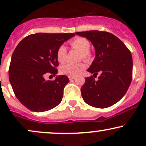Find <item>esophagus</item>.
<instances>
[{
	"instance_id": "obj_1",
	"label": "esophagus",
	"mask_w": 146,
	"mask_h": 146,
	"mask_svg": "<svg viewBox=\"0 0 146 146\" xmlns=\"http://www.w3.org/2000/svg\"><path fill=\"white\" fill-rule=\"evenodd\" d=\"M69 79L70 80H73V79H75V76H71V75H69Z\"/></svg>"
}]
</instances>
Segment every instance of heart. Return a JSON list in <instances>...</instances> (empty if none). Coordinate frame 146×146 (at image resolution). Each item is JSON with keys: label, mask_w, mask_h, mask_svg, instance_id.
Returning <instances> with one entry per match:
<instances>
[{"label": "heart", "mask_w": 146, "mask_h": 146, "mask_svg": "<svg viewBox=\"0 0 146 146\" xmlns=\"http://www.w3.org/2000/svg\"><path fill=\"white\" fill-rule=\"evenodd\" d=\"M71 46L79 52H80V58L85 60H89L91 58V54L89 50L90 48V42L89 40L83 37H78L71 40ZM67 48L64 45H60L56 51V58L58 62H63L67 58ZM86 68V65L83 62L79 63H67L60 68L62 73L71 76H76Z\"/></svg>", "instance_id": "1"}]
</instances>
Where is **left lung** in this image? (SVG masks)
Returning <instances> with one entry per match:
<instances>
[{
	"mask_svg": "<svg viewBox=\"0 0 146 146\" xmlns=\"http://www.w3.org/2000/svg\"><path fill=\"white\" fill-rule=\"evenodd\" d=\"M75 34L86 38L95 48V58L87 71L96 77L101 73L97 81L92 75L86 77L81 88L83 99L96 108L112 106L124 96L131 82V53L121 40L109 32L93 30Z\"/></svg>",
	"mask_w": 146,
	"mask_h": 146,
	"instance_id": "left-lung-1",
	"label": "left lung"
}]
</instances>
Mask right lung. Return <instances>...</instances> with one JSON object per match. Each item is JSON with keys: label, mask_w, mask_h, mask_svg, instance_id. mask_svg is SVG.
<instances>
[{"label": "right lung", "mask_w": 146, "mask_h": 146, "mask_svg": "<svg viewBox=\"0 0 146 146\" xmlns=\"http://www.w3.org/2000/svg\"><path fill=\"white\" fill-rule=\"evenodd\" d=\"M75 34L37 33L23 38L13 53L9 78L19 102L34 112H44L61 102L64 86L69 82L66 75L46 81L44 75L58 73V48Z\"/></svg>", "instance_id": "1"}]
</instances>
